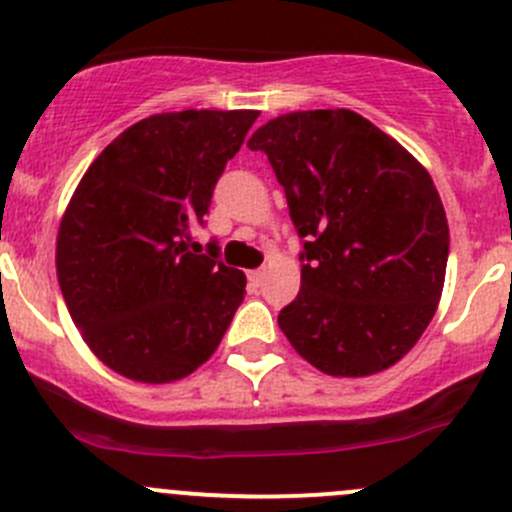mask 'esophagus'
<instances>
[{"label": "esophagus", "mask_w": 512, "mask_h": 512, "mask_svg": "<svg viewBox=\"0 0 512 512\" xmlns=\"http://www.w3.org/2000/svg\"><path fill=\"white\" fill-rule=\"evenodd\" d=\"M265 275H267L265 270H252V272H247V280H250L252 285H262V280H265Z\"/></svg>", "instance_id": "1"}]
</instances>
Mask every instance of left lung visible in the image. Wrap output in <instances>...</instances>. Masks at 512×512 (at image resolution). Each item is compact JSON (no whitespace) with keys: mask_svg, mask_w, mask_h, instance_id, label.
I'll list each match as a JSON object with an SVG mask.
<instances>
[{"mask_svg":"<svg viewBox=\"0 0 512 512\" xmlns=\"http://www.w3.org/2000/svg\"><path fill=\"white\" fill-rule=\"evenodd\" d=\"M265 151L304 237L302 287L277 317L329 376H371L414 349L441 302L448 220L431 175L349 108L294 111L247 141Z\"/></svg>","mask_w":512,"mask_h":512,"instance_id":"1","label":"left lung"}]
</instances>
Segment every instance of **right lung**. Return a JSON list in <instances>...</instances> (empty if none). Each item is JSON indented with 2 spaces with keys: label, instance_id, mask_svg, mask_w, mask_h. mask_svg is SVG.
<instances>
[{
  "label": "right lung",
  "instance_id": "1",
  "mask_svg": "<svg viewBox=\"0 0 512 512\" xmlns=\"http://www.w3.org/2000/svg\"><path fill=\"white\" fill-rule=\"evenodd\" d=\"M260 111H173L108 143L71 195L56 277L81 337L108 369L170 384L213 356L245 275L193 242L227 160Z\"/></svg>",
  "mask_w": 512,
  "mask_h": 512
}]
</instances>
